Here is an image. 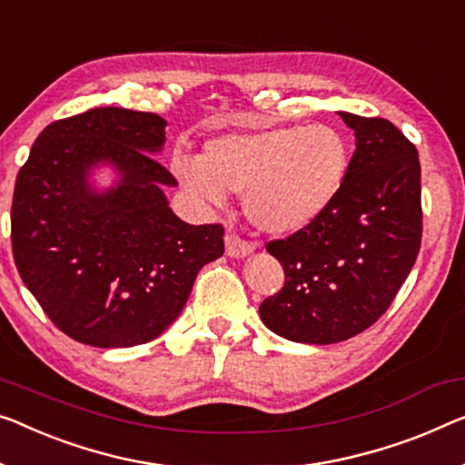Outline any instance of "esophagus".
Returning <instances> with one entry per match:
<instances>
[{"label":"esophagus","mask_w":465,"mask_h":465,"mask_svg":"<svg viewBox=\"0 0 465 465\" xmlns=\"http://www.w3.org/2000/svg\"><path fill=\"white\" fill-rule=\"evenodd\" d=\"M225 252H227V256H232V259H244V256L254 252V246L251 244V242L240 240L238 235L227 233L225 235Z\"/></svg>","instance_id":"esophagus-1"}]
</instances>
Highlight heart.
I'll return each instance as SVG.
<instances>
[{"label":"heart","mask_w":465,"mask_h":465,"mask_svg":"<svg viewBox=\"0 0 465 465\" xmlns=\"http://www.w3.org/2000/svg\"><path fill=\"white\" fill-rule=\"evenodd\" d=\"M351 171V145L334 127H269L225 134L204 145L200 161H179L183 188L219 206L242 193L246 217L269 235L307 230L330 211Z\"/></svg>","instance_id":"1"}]
</instances>
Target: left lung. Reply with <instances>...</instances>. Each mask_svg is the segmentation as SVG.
Here are the masks:
<instances>
[{
  "mask_svg": "<svg viewBox=\"0 0 465 465\" xmlns=\"http://www.w3.org/2000/svg\"><path fill=\"white\" fill-rule=\"evenodd\" d=\"M338 114L355 134L341 196L307 230L267 244L286 282L261 302V320L302 344L342 342L376 323L410 275L421 242L415 145L391 121Z\"/></svg>",
  "mask_w": 465,
  "mask_h": 465,
  "instance_id": "left-lung-1",
  "label": "left lung"
}]
</instances>
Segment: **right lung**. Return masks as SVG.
Here are the masks:
<instances>
[{"label": "right lung", "instance_id": "obj_1", "mask_svg": "<svg viewBox=\"0 0 465 465\" xmlns=\"http://www.w3.org/2000/svg\"><path fill=\"white\" fill-rule=\"evenodd\" d=\"M166 121L114 106L41 131L16 177L12 251L25 286L73 341L124 349L177 320L193 280L223 254V227L169 206L156 154ZM108 170L111 183L97 175Z\"/></svg>", "mask_w": 465, "mask_h": 465}]
</instances>
